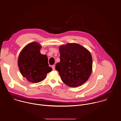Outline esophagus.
I'll use <instances>...</instances> for the list:
<instances>
[{
  "label": "esophagus",
  "mask_w": 121,
  "mask_h": 121,
  "mask_svg": "<svg viewBox=\"0 0 121 121\" xmlns=\"http://www.w3.org/2000/svg\"><path fill=\"white\" fill-rule=\"evenodd\" d=\"M52 68L53 70H55V65H52Z\"/></svg>",
  "instance_id": "obj_1"
}]
</instances>
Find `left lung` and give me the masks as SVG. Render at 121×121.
Wrapping results in <instances>:
<instances>
[{"label":"left lung","instance_id":"obj_1","mask_svg":"<svg viewBox=\"0 0 121 121\" xmlns=\"http://www.w3.org/2000/svg\"><path fill=\"white\" fill-rule=\"evenodd\" d=\"M60 62L55 69L64 83L75 87L85 83L92 71V58L90 52L77 43H68L59 47Z\"/></svg>","mask_w":121,"mask_h":121}]
</instances>
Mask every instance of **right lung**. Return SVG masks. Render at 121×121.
I'll list each match as a JSON object with an SVG mask.
<instances>
[{"label": "right lung", "mask_w": 121, "mask_h": 121, "mask_svg": "<svg viewBox=\"0 0 121 121\" xmlns=\"http://www.w3.org/2000/svg\"><path fill=\"white\" fill-rule=\"evenodd\" d=\"M41 48L39 43L31 42L24 47L18 58V67L21 74L33 83L44 80L47 74L52 70L47 55L40 53Z\"/></svg>", "instance_id": "obj_1"}]
</instances>
